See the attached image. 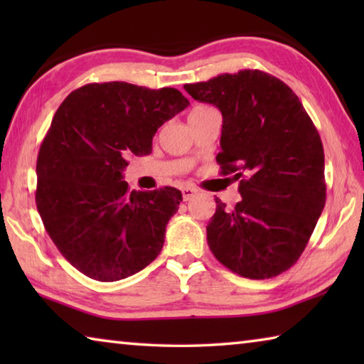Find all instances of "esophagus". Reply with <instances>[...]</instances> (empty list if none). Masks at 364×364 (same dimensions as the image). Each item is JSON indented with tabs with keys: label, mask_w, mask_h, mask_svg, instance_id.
Listing matches in <instances>:
<instances>
[{
	"label": "esophagus",
	"mask_w": 364,
	"mask_h": 364,
	"mask_svg": "<svg viewBox=\"0 0 364 364\" xmlns=\"http://www.w3.org/2000/svg\"><path fill=\"white\" fill-rule=\"evenodd\" d=\"M181 194H183V199L184 200H189V199H193V197L197 194V191L194 188L184 186V188H181Z\"/></svg>",
	"instance_id": "obj_1"
}]
</instances>
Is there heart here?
Returning <instances> with one entry per match:
<instances>
[{
	"instance_id": "heart-1",
	"label": "heart",
	"mask_w": 364,
	"mask_h": 364,
	"mask_svg": "<svg viewBox=\"0 0 364 364\" xmlns=\"http://www.w3.org/2000/svg\"><path fill=\"white\" fill-rule=\"evenodd\" d=\"M208 109H212V107H208V106H196V107H193V110H191V112H189V117L197 115V114H200V112H205V110H208Z\"/></svg>"
}]
</instances>
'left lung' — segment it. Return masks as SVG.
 Returning a JSON list of instances; mask_svg holds the SVG:
<instances>
[{"label": "left lung", "mask_w": 364, "mask_h": 364, "mask_svg": "<svg viewBox=\"0 0 364 364\" xmlns=\"http://www.w3.org/2000/svg\"><path fill=\"white\" fill-rule=\"evenodd\" d=\"M223 115L221 175L239 180L242 200L220 199L208 221L215 258L249 279L281 274L299 260L326 204L324 151L297 95L262 70L221 73L184 85Z\"/></svg>", "instance_id": "8db88e82"}]
</instances>
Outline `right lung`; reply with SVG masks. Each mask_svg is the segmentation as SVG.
<instances>
[{
	"label": "right lung",
	"mask_w": 364,
	"mask_h": 364,
	"mask_svg": "<svg viewBox=\"0 0 364 364\" xmlns=\"http://www.w3.org/2000/svg\"><path fill=\"white\" fill-rule=\"evenodd\" d=\"M189 106L175 88L90 83L54 114L36 160L35 202L49 237L80 273L112 282L164 247L183 200L176 188L130 191L128 159L147 156L157 128Z\"/></svg>",
	"instance_id": "right-lung-1"
}]
</instances>
